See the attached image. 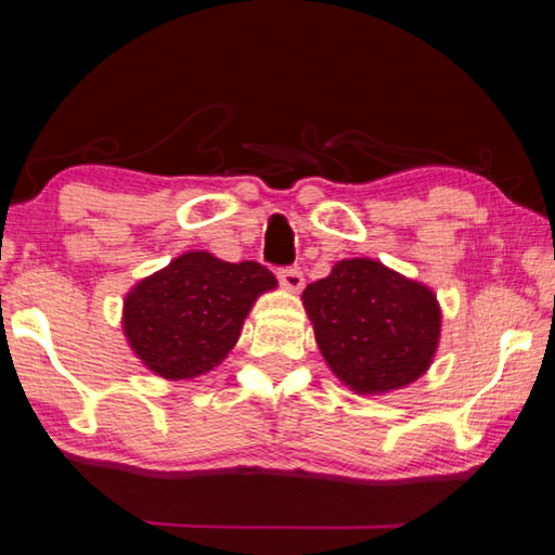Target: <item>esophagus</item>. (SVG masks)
Returning <instances> with one entry per match:
<instances>
[{
	"label": "esophagus",
	"instance_id": "34e87169",
	"mask_svg": "<svg viewBox=\"0 0 555 555\" xmlns=\"http://www.w3.org/2000/svg\"><path fill=\"white\" fill-rule=\"evenodd\" d=\"M279 281H281V286H284L286 291H291V294H298V291L306 286V279H304V274H300L298 269H281L279 271Z\"/></svg>",
	"mask_w": 555,
	"mask_h": 555
}]
</instances>
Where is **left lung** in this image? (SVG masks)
<instances>
[{"label":"left lung","mask_w":555,"mask_h":555,"mask_svg":"<svg viewBox=\"0 0 555 555\" xmlns=\"http://www.w3.org/2000/svg\"><path fill=\"white\" fill-rule=\"evenodd\" d=\"M300 300L327 367L354 393L403 389L434 364L443 325L434 288L377 259L337 261Z\"/></svg>","instance_id":"1"}]
</instances>
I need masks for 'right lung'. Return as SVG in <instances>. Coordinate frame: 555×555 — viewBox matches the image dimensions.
I'll return each instance as SVG.
<instances>
[{"label": "right lung", "instance_id": "add662e5", "mask_svg": "<svg viewBox=\"0 0 555 555\" xmlns=\"http://www.w3.org/2000/svg\"><path fill=\"white\" fill-rule=\"evenodd\" d=\"M279 281L257 261L191 249L144 276L121 304V333L144 367L168 382L198 379L230 354L251 306Z\"/></svg>", "mask_w": 555, "mask_h": 555}]
</instances>
